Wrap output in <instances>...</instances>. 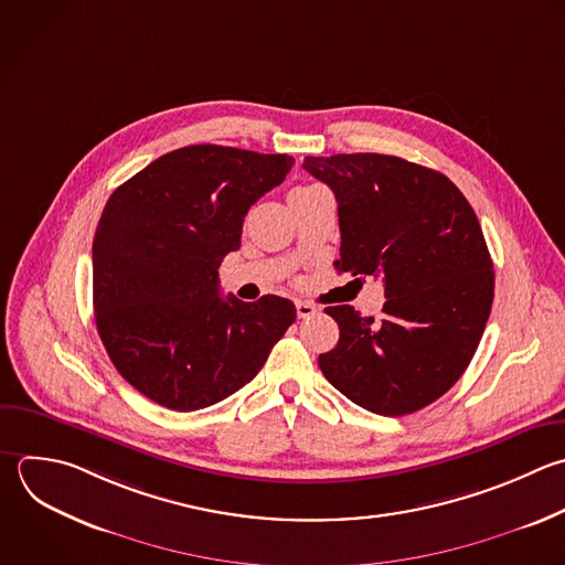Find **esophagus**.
<instances>
[{
    "instance_id": "34e87169",
    "label": "esophagus",
    "mask_w": 565,
    "mask_h": 565,
    "mask_svg": "<svg viewBox=\"0 0 565 565\" xmlns=\"http://www.w3.org/2000/svg\"><path fill=\"white\" fill-rule=\"evenodd\" d=\"M296 313H298V318H311V316L318 313V309H316L311 302L298 300V302H296Z\"/></svg>"
}]
</instances>
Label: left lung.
<instances>
[{
	"instance_id": "8db88e82",
	"label": "left lung",
	"mask_w": 565,
	"mask_h": 565,
	"mask_svg": "<svg viewBox=\"0 0 565 565\" xmlns=\"http://www.w3.org/2000/svg\"><path fill=\"white\" fill-rule=\"evenodd\" d=\"M302 168L338 201L335 269L380 278L386 296L382 320L324 309L340 340L320 371L371 413H415L461 377L486 329L494 271L479 221L450 179L399 157H305Z\"/></svg>"
}]
</instances>
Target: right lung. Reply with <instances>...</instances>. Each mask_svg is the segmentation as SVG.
<instances>
[{"mask_svg":"<svg viewBox=\"0 0 565 565\" xmlns=\"http://www.w3.org/2000/svg\"><path fill=\"white\" fill-rule=\"evenodd\" d=\"M287 154L188 146L152 161L106 203L93 243V305L117 371L172 411L212 406L267 362L296 320L280 296H221L249 207L291 170Z\"/></svg>","mask_w":565,"mask_h":565,"instance_id":"right-lung-1","label":"right lung"}]
</instances>
